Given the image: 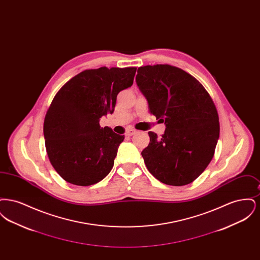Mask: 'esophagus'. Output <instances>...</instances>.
<instances>
[{
	"mask_svg": "<svg viewBox=\"0 0 260 260\" xmlns=\"http://www.w3.org/2000/svg\"><path fill=\"white\" fill-rule=\"evenodd\" d=\"M136 129H134V128H129V129H127L126 131V133H125V136H134L135 134H136Z\"/></svg>",
	"mask_w": 260,
	"mask_h": 260,
	"instance_id": "34e87169",
	"label": "esophagus"
}]
</instances>
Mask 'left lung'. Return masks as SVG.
Instances as JSON below:
<instances>
[{"instance_id":"8db88e82","label":"left lung","mask_w":260,"mask_h":260,"mask_svg":"<svg viewBox=\"0 0 260 260\" xmlns=\"http://www.w3.org/2000/svg\"><path fill=\"white\" fill-rule=\"evenodd\" d=\"M136 84L149 111L166 124L149 132L141 152L151 174L167 185L193 182L210 164L219 137V118L209 92L193 76L169 64L139 67Z\"/></svg>"}]
</instances>
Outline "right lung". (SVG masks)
I'll return each instance as SVG.
<instances>
[{
    "label": "right lung",
    "mask_w": 260,
    "mask_h": 260,
    "mask_svg": "<svg viewBox=\"0 0 260 260\" xmlns=\"http://www.w3.org/2000/svg\"><path fill=\"white\" fill-rule=\"evenodd\" d=\"M136 67H100L69 80L55 94L45 117L44 136L50 164L74 185L89 186L111 172L124 136L101 127L118 93L134 84Z\"/></svg>",
    "instance_id": "1"
}]
</instances>
